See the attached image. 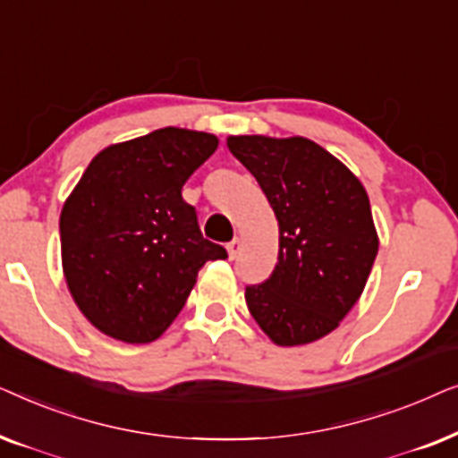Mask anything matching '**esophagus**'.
<instances>
[{"instance_id":"34e87169","label":"esophagus","mask_w":458,"mask_h":458,"mask_svg":"<svg viewBox=\"0 0 458 458\" xmlns=\"http://www.w3.org/2000/svg\"><path fill=\"white\" fill-rule=\"evenodd\" d=\"M240 248H242V240L240 237H233V240H231L229 243H227V252H229V259L233 260L237 254H240Z\"/></svg>"}]
</instances>
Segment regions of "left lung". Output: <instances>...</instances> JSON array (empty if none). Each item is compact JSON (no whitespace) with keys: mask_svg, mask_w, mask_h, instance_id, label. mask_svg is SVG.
I'll return each mask as SVG.
<instances>
[{"mask_svg":"<svg viewBox=\"0 0 458 458\" xmlns=\"http://www.w3.org/2000/svg\"><path fill=\"white\" fill-rule=\"evenodd\" d=\"M279 223L271 277L246 287L250 315L279 346L334 331L360 298L377 256L371 204L360 181L304 137H229Z\"/></svg>","mask_w":458,"mask_h":458,"instance_id":"obj_1","label":"left lung"}]
</instances>
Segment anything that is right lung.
I'll return each mask as SVG.
<instances>
[{"instance_id":"add662e5","label":"right lung","mask_w":458,"mask_h":458,"mask_svg":"<svg viewBox=\"0 0 458 458\" xmlns=\"http://www.w3.org/2000/svg\"><path fill=\"white\" fill-rule=\"evenodd\" d=\"M210 133L166 127L99 152L60 215L62 267L81 312L114 340L148 344L227 250L202 235L181 190L215 154Z\"/></svg>"}]
</instances>
